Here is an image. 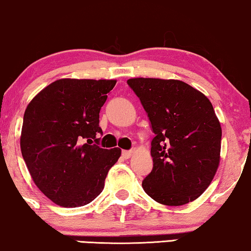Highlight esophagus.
Instances as JSON below:
<instances>
[{
    "label": "esophagus",
    "mask_w": 251,
    "mask_h": 251,
    "mask_svg": "<svg viewBox=\"0 0 251 251\" xmlns=\"http://www.w3.org/2000/svg\"><path fill=\"white\" fill-rule=\"evenodd\" d=\"M132 151L130 150H123L122 151V157L124 158V159H128V158L132 156Z\"/></svg>",
    "instance_id": "34e87169"
}]
</instances>
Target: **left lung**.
<instances>
[{
  "label": "left lung",
  "mask_w": 251,
  "mask_h": 251,
  "mask_svg": "<svg viewBox=\"0 0 251 251\" xmlns=\"http://www.w3.org/2000/svg\"><path fill=\"white\" fill-rule=\"evenodd\" d=\"M154 137L153 167L142 188L157 202L181 206L202 195L220 164L222 128L207 97L182 80L132 78Z\"/></svg>",
  "instance_id": "1"
}]
</instances>
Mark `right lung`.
I'll list each match as a JSON object with an SVG mask.
<instances>
[{"mask_svg": "<svg viewBox=\"0 0 251 251\" xmlns=\"http://www.w3.org/2000/svg\"><path fill=\"white\" fill-rule=\"evenodd\" d=\"M116 80L59 79L42 90L25 111L20 148L37 188L54 203L80 207L104 188L121 149H103L101 107Z\"/></svg>", "mask_w": 251, "mask_h": 251, "instance_id": "obj_1", "label": "right lung"}]
</instances>
